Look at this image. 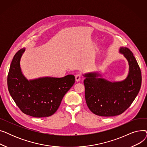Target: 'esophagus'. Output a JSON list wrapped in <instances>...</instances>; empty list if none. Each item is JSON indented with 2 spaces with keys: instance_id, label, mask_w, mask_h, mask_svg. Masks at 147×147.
Returning <instances> with one entry per match:
<instances>
[{
  "instance_id": "esophagus-1",
  "label": "esophagus",
  "mask_w": 147,
  "mask_h": 147,
  "mask_svg": "<svg viewBox=\"0 0 147 147\" xmlns=\"http://www.w3.org/2000/svg\"><path fill=\"white\" fill-rule=\"evenodd\" d=\"M81 78H82V76L80 74H76V76H75V79H76V82H79L81 79Z\"/></svg>"
}]
</instances>
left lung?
<instances>
[{"instance_id": "obj_1", "label": "left lung", "mask_w": 147, "mask_h": 147, "mask_svg": "<svg viewBox=\"0 0 147 147\" xmlns=\"http://www.w3.org/2000/svg\"><path fill=\"white\" fill-rule=\"evenodd\" d=\"M119 52L128 61L129 69L127 78L120 82H111L100 78L95 72L83 76L85 99L89 110L100 116L110 117L122 114L132 104L141 89V69L133 53L126 47Z\"/></svg>"}]
</instances>
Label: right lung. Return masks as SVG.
I'll return each mask as SVG.
<instances>
[{
    "instance_id": "add662e5",
    "label": "right lung",
    "mask_w": 147,
    "mask_h": 147,
    "mask_svg": "<svg viewBox=\"0 0 147 147\" xmlns=\"http://www.w3.org/2000/svg\"><path fill=\"white\" fill-rule=\"evenodd\" d=\"M26 49L14 55L7 75L9 94L24 114L34 117H49L55 113L62 99L75 82V77L69 74L61 78L45 77L27 80L20 67V60Z\"/></svg>"
}]
</instances>
